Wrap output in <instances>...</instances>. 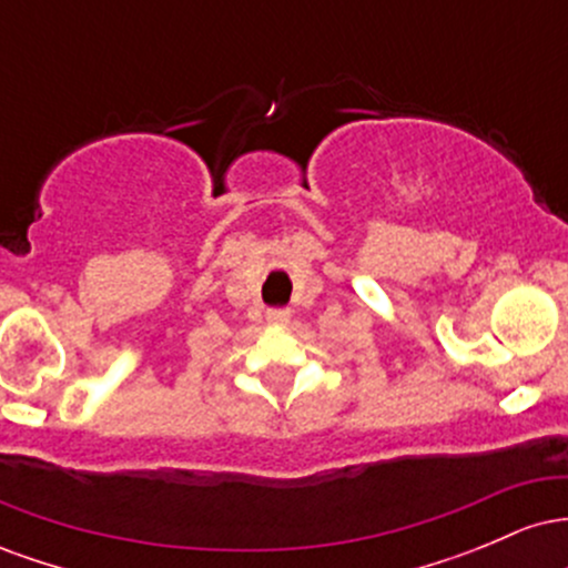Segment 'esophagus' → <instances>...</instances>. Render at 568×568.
Masks as SVG:
<instances>
[{"label":"esophagus","mask_w":568,"mask_h":568,"mask_svg":"<svg viewBox=\"0 0 568 568\" xmlns=\"http://www.w3.org/2000/svg\"><path fill=\"white\" fill-rule=\"evenodd\" d=\"M266 321L272 325H285L291 321V310H270L266 312Z\"/></svg>","instance_id":"obj_1"}]
</instances>
